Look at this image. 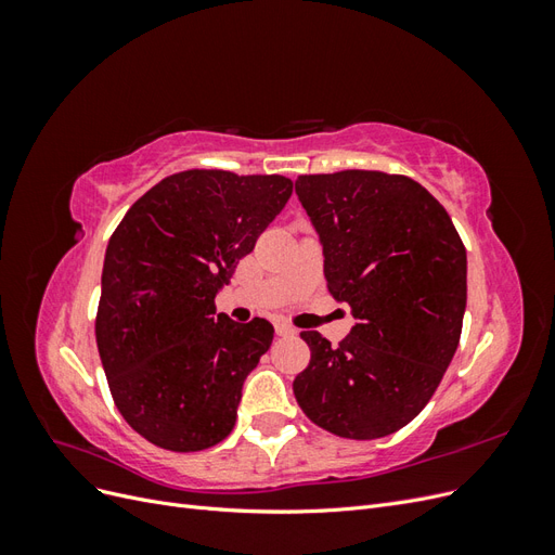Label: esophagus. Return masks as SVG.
Masks as SVG:
<instances>
[{
  "label": "esophagus",
  "mask_w": 555,
  "mask_h": 555,
  "mask_svg": "<svg viewBox=\"0 0 555 555\" xmlns=\"http://www.w3.org/2000/svg\"><path fill=\"white\" fill-rule=\"evenodd\" d=\"M275 333H278V335H294L296 328L289 326V324H284V322H278V324H275Z\"/></svg>",
  "instance_id": "34e87169"
}]
</instances>
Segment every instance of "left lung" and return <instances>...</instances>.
<instances>
[{
	"mask_svg": "<svg viewBox=\"0 0 555 555\" xmlns=\"http://www.w3.org/2000/svg\"><path fill=\"white\" fill-rule=\"evenodd\" d=\"M296 194L322 241L328 292L357 324L338 347L300 333L310 363L294 396L338 438H384L426 408L459 347L463 241L440 201L408 176H298Z\"/></svg>",
	"mask_w": 555,
	"mask_h": 555,
	"instance_id": "8db88e82",
	"label": "left lung"
}]
</instances>
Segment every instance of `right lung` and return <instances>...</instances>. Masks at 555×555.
<instances>
[{"label": "right lung", "instance_id": "obj_1", "mask_svg": "<svg viewBox=\"0 0 555 555\" xmlns=\"http://www.w3.org/2000/svg\"><path fill=\"white\" fill-rule=\"evenodd\" d=\"M284 176L192 169L147 190L106 247L96 347L125 422L169 451H201L236 426L243 382L273 326L215 312V294L292 196Z\"/></svg>", "mask_w": 555, "mask_h": 555}]
</instances>
